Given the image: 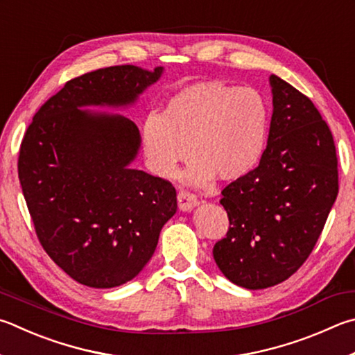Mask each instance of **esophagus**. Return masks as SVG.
Here are the masks:
<instances>
[{
    "label": "esophagus",
    "mask_w": 355,
    "mask_h": 355,
    "mask_svg": "<svg viewBox=\"0 0 355 355\" xmlns=\"http://www.w3.org/2000/svg\"><path fill=\"white\" fill-rule=\"evenodd\" d=\"M177 200H178L180 211H191L198 205L197 197L194 194H191V192H188V191H180L177 196Z\"/></svg>",
    "instance_id": "34e87169"
}]
</instances>
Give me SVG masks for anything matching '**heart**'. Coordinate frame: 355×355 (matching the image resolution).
<instances>
[{"mask_svg": "<svg viewBox=\"0 0 355 355\" xmlns=\"http://www.w3.org/2000/svg\"><path fill=\"white\" fill-rule=\"evenodd\" d=\"M150 169L172 178L189 155L184 180L197 188L214 177L236 182L259 163L268 137V107L253 88L198 82L178 89L141 130Z\"/></svg>", "mask_w": 355, "mask_h": 355, "instance_id": "obj_1", "label": "heart"}]
</instances>
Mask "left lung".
<instances>
[{
	"label": "left lung",
	"mask_w": 355,
	"mask_h": 355,
	"mask_svg": "<svg viewBox=\"0 0 355 355\" xmlns=\"http://www.w3.org/2000/svg\"><path fill=\"white\" fill-rule=\"evenodd\" d=\"M273 114L259 166L222 191L227 237L212 254L233 284L257 290L290 278L317 243L338 194L332 133L313 102L270 76Z\"/></svg>",
	"instance_id": "8db88e82"
}]
</instances>
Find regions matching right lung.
<instances>
[{"label":"right lung","mask_w":355,"mask_h":355,"mask_svg":"<svg viewBox=\"0 0 355 355\" xmlns=\"http://www.w3.org/2000/svg\"><path fill=\"white\" fill-rule=\"evenodd\" d=\"M161 74V67L121 65L71 79L24 133L18 178L37 237L83 286L112 288L133 279L177 212L169 182L130 167L141 147L137 124L82 110L130 107Z\"/></svg>","instance_id":"1"}]
</instances>
